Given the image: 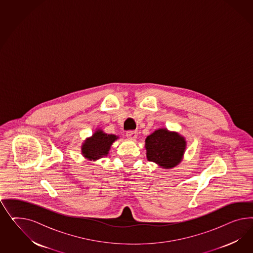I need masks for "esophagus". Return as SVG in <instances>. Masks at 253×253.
<instances>
[{
	"label": "esophagus",
	"instance_id": "esophagus-1",
	"mask_svg": "<svg viewBox=\"0 0 253 253\" xmlns=\"http://www.w3.org/2000/svg\"><path fill=\"white\" fill-rule=\"evenodd\" d=\"M137 130H128L127 133H126L127 137L129 138V139H133V140L137 138Z\"/></svg>",
	"mask_w": 253,
	"mask_h": 253
}]
</instances>
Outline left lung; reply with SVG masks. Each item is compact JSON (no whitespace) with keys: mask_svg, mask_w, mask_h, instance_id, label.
Listing matches in <instances>:
<instances>
[{"mask_svg":"<svg viewBox=\"0 0 253 253\" xmlns=\"http://www.w3.org/2000/svg\"><path fill=\"white\" fill-rule=\"evenodd\" d=\"M146 148L148 161H153L162 168H172L181 161L185 141L176 132L160 129L146 137Z\"/></svg>","mask_w":253,"mask_h":253,"instance_id":"8db88e82","label":"left lung"}]
</instances>
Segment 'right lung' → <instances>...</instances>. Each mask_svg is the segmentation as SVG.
<instances>
[{
  "label": "right lung",
  "mask_w": 253,
  "mask_h": 253,
  "mask_svg": "<svg viewBox=\"0 0 253 253\" xmlns=\"http://www.w3.org/2000/svg\"><path fill=\"white\" fill-rule=\"evenodd\" d=\"M118 137L114 134H107L102 130H96L92 137L85 141L83 146V154L85 158L95 161L107 156L110 146Z\"/></svg>",
  "instance_id": "obj_1"
}]
</instances>
